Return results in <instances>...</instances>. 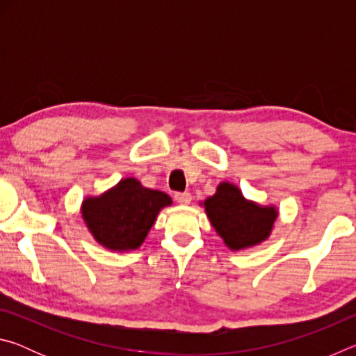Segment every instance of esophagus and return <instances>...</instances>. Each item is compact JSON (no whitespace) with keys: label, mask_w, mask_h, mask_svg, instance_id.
I'll return each instance as SVG.
<instances>
[{"label":"esophagus","mask_w":356,"mask_h":356,"mask_svg":"<svg viewBox=\"0 0 356 356\" xmlns=\"http://www.w3.org/2000/svg\"><path fill=\"white\" fill-rule=\"evenodd\" d=\"M174 200H176L179 204H182V206H185V204H190L191 195L188 191H177L176 195H174Z\"/></svg>","instance_id":"1"}]
</instances>
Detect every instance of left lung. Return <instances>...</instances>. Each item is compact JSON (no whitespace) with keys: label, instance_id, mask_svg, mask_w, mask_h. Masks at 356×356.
I'll return each mask as SVG.
<instances>
[{"label":"left lung","instance_id":"obj_1","mask_svg":"<svg viewBox=\"0 0 356 356\" xmlns=\"http://www.w3.org/2000/svg\"><path fill=\"white\" fill-rule=\"evenodd\" d=\"M204 206L215 231L231 250L261 243L270 236L276 220L273 207H261L246 201L237 186L227 182L218 185Z\"/></svg>","mask_w":356,"mask_h":356}]
</instances>
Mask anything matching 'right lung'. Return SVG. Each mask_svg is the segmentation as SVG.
<instances>
[{"label": "right lung", "mask_w": 356, "mask_h": 356, "mask_svg": "<svg viewBox=\"0 0 356 356\" xmlns=\"http://www.w3.org/2000/svg\"><path fill=\"white\" fill-rule=\"evenodd\" d=\"M171 197L163 191L149 190L136 179H124L116 188L100 197L83 202V218L99 243L114 251L136 250L160 209L170 206Z\"/></svg>", "instance_id": "right-lung-1"}]
</instances>
